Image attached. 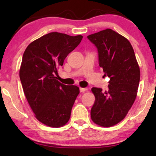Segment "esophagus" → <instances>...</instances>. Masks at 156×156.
Returning <instances> with one entry per match:
<instances>
[{"instance_id": "34e87169", "label": "esophagus", "mask_w": 156, "mask_h": 156, "mask_svg": "<svg viewBox=\"0 0 156 156\" xmlns=\"http://www.w3.org/2000/svg\"><path fill=\"white\" fill-rule=\"evenodd\" d=\"M87 90L86 88H83V87H80V92H84Z\"/></svg>"}]
</instances>
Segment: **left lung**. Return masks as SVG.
<instances>
[{
    "label": "left lung",
    "instance_id": "obj_1",
    "mask_svg": "<svg viewBox=\"0 0 156 156\" xmlns=\"http://www.w3.org/2000/svg\"><path fill=\"white\" fill-rule=\"evenodd\" d=\"M87 38L96 47L99 66L110 78L108 91L91 89L96 100L91 118L100 126H112L125 118L135 101L140 68L131 43L115 31L107 29L89 35Z\"/></svg>",
    "mask_w": 156,
    "mask_h": 156
}]
</instances>
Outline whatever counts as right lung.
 <instances>
[{"instance_id": "add662e5", "label": "right lung", "mask_w": 156, "mask_h": 156, "mask_svg": "<svg viewBox=\"0 0 156 156\" xmlns=\"http://www.w3.org/2000/svg\"><path fill=\"white\" fill-rule=\"evenodd\" d=\"M83 38L51 32L33 41L23 54L19 72L23 91L35 117L47 126L60 127L69 120L79 87L60 83L54 74Z\"/></svg>"}]
</instances>
